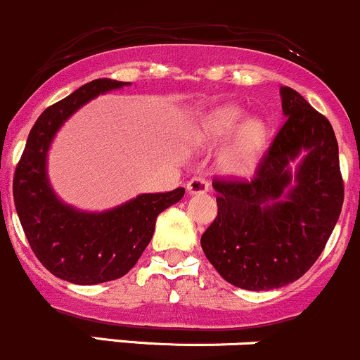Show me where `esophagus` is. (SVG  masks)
Returning <instances> with one entry per match:
<instances>
[{
  "label": "esophagus",
  "instance_id": "34e87169",
  "mask_svg": "<svg viewBox=\"0 0 360 360\" xmlns=\"http://www.w3.org/2000/svg\"><path fill=\"white\" fill-rule=\"evenodd\" d=\"M188 191L190 193H207L210 190V183L205 177H193L191 181H188Z\"/></svg>",
  "mask_w": 360,
  "mask_h": 360
}]
</instances>
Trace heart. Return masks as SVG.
Here are the masks:
<instances>
[{
  "label": "heart",
  "mask_w": 360,
  "mask_h": 360,
  "mask_svg": "<svg viewBox=\"0 0 360 360\" xmlns=\"http://www.w3.org/2000/svg\"><path fill=\"white\" fill-rule=\"evenodd\" d=\"M245 120V112L236 105H226L200 119L196 126V138L202 145H215L229 136H233L236 130V138L231 143V146L224 153V167L229 172L245 174L253 167L262 148L264 138H266V127L259 120H247L244 126L240 124Z\"/></svg>",
  "instance_id": "b5f03b06"
}]
</instances>
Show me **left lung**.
<instances>
[{"mask_svg":"<svg viewBox=\"0 0 360 360\" xmlns=\"http://www.w3.org/2000/svg\"><path fill=\"white\" fill-rule=\"evenodd\" d=\"M281 107L285 122L253 176L212 181L217 217L202 234L203 253L243 290L281 288L302 278L326 247L345 196L330 120L288 86H281ZM302 149L308 155L285 197L288 164Z\"/></svg>","mask_w":360,"mask_h":360,"instance_id":"1","label":"left lung"}]
</instances>
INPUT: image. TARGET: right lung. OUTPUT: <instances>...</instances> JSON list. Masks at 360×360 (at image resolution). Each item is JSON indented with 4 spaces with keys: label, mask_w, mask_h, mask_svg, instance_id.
Instances as JSON below:
<instances>
[{
    "label": "right lung",
    "mask_w": 360,
    "mask_h": 360,
    "mask_svg": "<svg viewBox=\"0 0 360 360\" xmlns=\"http://www.w3.org/2000/svg\"><path fill=\"white\" fill-rule=\"evenodd\" d=\"M122 86L126 82L94 79L48 107L30 129L15 169V209L30 248L51 274L75 285H98L127 274L148 247L158 214L184 195V188L146 193L113 210L86 214L60 202L50 188L46 153L55 132L94 96Z\"/></svg>",
    "instance_id": "1"
}]
</instances>
